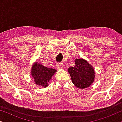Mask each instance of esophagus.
Masks as SVG:
<instances>
[{"mask_svg": "<svg viewBox=\"0 0 122 122\" xmlns=\"http://www.w3.org/2000/svg\"><path fill=\"white\" fill-rule=\"evenodd\" d=\"M56 67H57V68H58V69H62V68H63V63H58V64H56Z\"/></svg>", "mask_w": 122, "mask_h": 122, "instance_id": "esophagus-1", "label": "esophagus"}]
</instances>
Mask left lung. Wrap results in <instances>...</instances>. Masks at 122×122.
I'll use <instances>...</instances> for the list:
<instances>
[{
  "label": "left lung",
  "instance_id": "8db88e82",
  "mask_svg": "<svg viewBox=\"0 0 122 122\" xmlns=\"http://www.w3.org/2000/svg\"><path fill=\"white\" fill-rule=\"evenodd\" d=\"M75 63L76 65L73 67L71 66L68 69L73 83L80 89L88 87L94 81V69L83 59H76Z\"/></svg>",
  "mask_w": 122,
  "mask_h": 122
}]
</instances>
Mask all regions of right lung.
I'll list each match as a JSON object with an SVG mask.
<instances>
[{"label": "right lung", "mask_w": 122, "mask_h": 122, "mask_svg": "<svg viewBox=\"0 0 122 122\" xmlns=\"http://www.w3.org/2000/svg\"><path fill=\"white\" fill-rule=\"evenodd\" d=\"M56 71V69L46 67L36 63L32 66L31 75L36 84L46 87L48 82Z\"/></svg>", "instance_id": "add662e5"}]
</instances>
